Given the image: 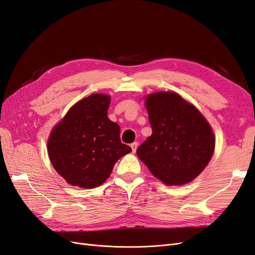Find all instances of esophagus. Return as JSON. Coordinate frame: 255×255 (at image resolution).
Segmentation results:
<instances>
[{
  "label": "esophagus",
  "mask_w": 255,
  "mask_h": 255,
  "mask_svg": "<svg viewBox=\"0 0 255 255\" xmlns=\"http://www.w3.org/2000/svg\"><path fill=\"white\" fill-rule=\"evenodd\" d=\"M130 147H131V151L135 152L136 149H137V147H138V142H134V143H131V144H130Z\"/></svg>",
  "instance_id": "obj_1"
}]
</instances>
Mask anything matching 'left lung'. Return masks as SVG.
I'll use <instances>...</instances> for the list:
<instances>
[{"mask_svg":"<svg viewBox=\"0 0 255 255\" xmlns=\"http://www.w3.org/2000/svg\"><path fill=\"white\" fill-rule=\"evenodd\" d=\"M151 136L137 148L139 159L166 185H183L198 177L210 161L215 137L200 112L171 92L146 98Z\"/></svg>","mask_w":255,"mask_h":255,"instance_id":"obj_1","label":"left lung"}]
</instances>
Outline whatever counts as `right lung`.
Returning <instances> with one entry per match:
<instances>
[{"label": "right lung", "mask_w": 255, "mask_h": 255, "mask_svg": "<svg viewBox=\"0 0 255 255\" xmlns=\"http://www.w3.org/2000/svg\"><path fill=\"white\" fill-rule=\"evenodd\" d=\"M111 97L92 94L70 109L53 129L48 154L69 184L94 188L110 177L115 163L131 148L120 140V127L108 118Z\"/></svg>", "instance_id": "right-lung-1"}]
</instances>
